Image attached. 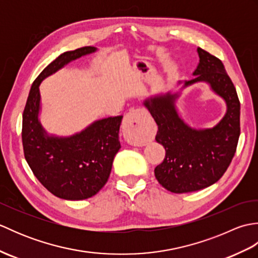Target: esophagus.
Masks as SVG:
<instances>
[{"mask_svg": "<svg viewBox=\"0 0 258 258\" xmlns=\"http://www.w3.org/2000/svg\"><path fill=\"white\" fill-rule=\"evenodd\" d=\"M144 109L132 108L125 115L123 119V131L127 135V139L134 145L143 143L142 128L144 124Z\"/></svg>", "mask_w": 258, "mask_h": 258, "instance_id": "1", "label": "esophagus"}]
</instances>
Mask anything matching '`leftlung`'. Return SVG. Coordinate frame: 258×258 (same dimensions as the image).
<instances>
[{"instance_id":"obj_1","label":"left lung","mask_w":258,"mask_h":258,"mask_svg":"<svg viewBox=\"0 0 258 258\" xmlns=\"http://www.w3.org/2000/svg\"><path fill=\"white\" fill-rule=\"evenodd\" d=\"M200 63L193 78L184 82L210 84L226 102L227 111L212 128H191L179 117L175 101L178 94L166 93L144 101L157 124L156 142L165 149V158L154 169L155 177L172 193H188L213 185L226 172L236 152L240 134V104L236 89L220 58L197 47Z\"/></svg>"}]
</instances>
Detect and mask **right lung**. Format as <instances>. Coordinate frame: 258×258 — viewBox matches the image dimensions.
<instances>
[{
    "instance_id": "add662e5",
    "label": "right lung",
    "mask_w": 258,
    "mask_h": 258,
    "mask_svg": "<svg viewBox=\"0 0 258 258\" xmlns=\"http://www.w3.org/2000/svg\"><path fill=\"white\" fill-rule=\"evenodd\" d=\"M95 51L94 46H84L65 52L48 64L33 82L23 112L22 142L25 160L40 183L63 200H86L106 184L114 156L120 149L118 131L123 116L98 119L69 138L47 135L38 120V86L64 65Z\"/></svg>"
}]
</instances>
